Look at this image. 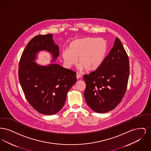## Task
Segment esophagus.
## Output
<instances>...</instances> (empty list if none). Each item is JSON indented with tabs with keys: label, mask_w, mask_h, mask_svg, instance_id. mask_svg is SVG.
I'll return each instance as SVG.
<instances>
[{
	"label": "esophagus",
	"mask_w": 151,
	"mask_h": 151,
	"mask_svg": "<svg viewBox=\"0 0 151 151\" xmlns=\"http://www.w3.org/2000/svg\"><path fill=\"white\" fill-rule=\"evenodd\" d=\"M81 77V75L80 73H76V78H77V79H80Z\"/></svg>",
	"instance_id": "34e87169"
}]
</instances>
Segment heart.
Segmentation results:
<instances>
[{"label":"heart","instance_id":"heart-1","mask_svg":"<svg viewBox=\"0 0 151 151\" xmlns=\"http://www.w3.org/2000/svg\"><path fill=\"white\" fill-rule=\"evenodd\" d=\"M108 50L109 45L105 40L88 37L72 41L68 46V50L62 52V57L67 68L75 65L77 59L79 68L91 72L103 63Z\"/></svg>","mask_w":151,"mask_h":151}]
</instances>
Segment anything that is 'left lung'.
Instances as JSON below:
<instances>
[{
	"mask_svg": "<svg viewBox=\"0 0 151 151\" xmlns=\"http://www.w3.org/2000/svg\"><path fill=\"white\" fill-rule=\"evenodd\" d=\"M129 73L128 55L116 37L100 67L83 76L86 84L84 95L88 105L99 113L113 110L126 93Z\"/></svg>",
	"mask_w": 151,
	"mask_h": 151,
	"instance_id": "obj_1",
	"label": "left lung"
}]
</instances>
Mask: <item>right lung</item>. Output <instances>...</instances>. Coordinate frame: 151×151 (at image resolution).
Returning <instances> with one entry per match:
<instances>
[{"mask_svg":"<svg viewBox=\"0 0 151 151\" xmlns=\"http://www.w3.org/2000/svg\"><path fill=\"white\" fill-rule=\"evenodd\" d=\"M50 52L54 59L47 66L35 63L40 50ZM59 46L52 35L33 37L22 52L19 65V79L29 104L44 115H53L64 106L67 94L76 82V73L52 63L59 57Z\"/></svg>","mask_w":151,"mask_h":151,"instance_id":"obj_1","label":"right lung"}]
</instances>
